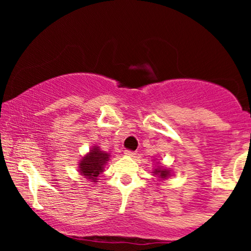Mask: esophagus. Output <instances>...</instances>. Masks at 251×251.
I'll return each mask as SVG.
<instances>
[{
	"label": "esophagus",
	"mask_w": 251,
	"mask_h": 251,
	"mask_svg": "<svg viewBox=\"0 0 251 251\" xmlns=\"http://www.w3.org/2000/svg\"><path fill=\"white\" fill-rule=\"evenodd\" d=\"M125 154L128 155V157H134V155L137 154V152L131 151V150H125Z\"/></svg>",
	"instance_id": "34e87169"
}]
</instances>
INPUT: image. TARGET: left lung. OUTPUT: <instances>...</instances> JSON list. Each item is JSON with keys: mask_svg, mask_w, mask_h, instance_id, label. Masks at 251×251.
<instances>
[{"mask_svg": "<svg viewBox=\"0 0 251 251\" xmlns=\"http://www.w3.org/2000/svg\"><path fill=\"white\" fill-rule=\"evenodd\" d=\"M154 174L155 175H159L160 178H163V179H165L166 177L170 175V171H168L166 169H162V168H158L154 170Z\"/></svg>", "mask_w": 251, "mask_h": 251, "instance_id": "obj_1", "label": "left lung"}]
</instances>
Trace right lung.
Listing matches in <instances>:
<instances>
[{"mask_svg": "<svg viewBox=\"0 0 251 251\" xmlns=\"http://www.w3.org/2000/svg\"><path fill=\"white\" fill-rule=\"evenodd\" d=\"M109 154L100 151L98 148H93L91 152L83 157L79 163V169L82 176H86L93 181L97 180V177L102 172L103 165L108 162Z\"/></svg>", "mask_w": 251, "mask_h": 251, "instance_id": "obj_1", "label": "right lung"}]
</instances>
